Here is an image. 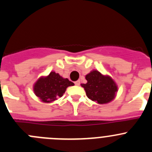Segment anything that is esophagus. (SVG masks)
<instances>
[{"mask_svg": "<svg viewBox=\"0 0 152 152\" xmlns=\"http://www.w3.org/2000/svg\"><path fill=\"white\" fill-rule=\"evenodd\" d=\"M75 85H77V86H79V85H80V81L78 80V81H76V82H75Z\"/></svg>", "mask_w": 152, "mask_h": 152, "instance_id": "obj_1", "label": "esophagus"}]
</instances>
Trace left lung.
<instances>
[{
	"mask_svg": "<svg viewBox=\"0 0 152 152\" xmlns=\"http://www.w3.org/2000/svg\"><path fill=\"white\" fill-rule=\"evenodd\" d=\"M86 84H81L90 99L98 104H107L114 99L118 87L108 75H103L96 70H93L85 76Z\"/></svg>",
	"mask_w": 152,
	"mask_h": 152,
	"instance_id": "8db88e82",
	"label": "left lung"
}]
</instances>
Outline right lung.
<instances>
[{"label":"right lung","instance_id":"obj_1","mask_svg":"<svg viewBox=\"0 0 152 152\" xmlns=\"http://www.w3.org/2000/svg\"><path fill=\"white\" fill-rule=\"evenodd\" d=\"M74 83L58 73L52 71L48 76H41L34 83L33 91L39 99L45 103H50L61 97L69 86Z\"/></svg>","mask_w":152,"mask_h":152}]
</instances>
